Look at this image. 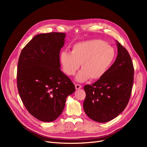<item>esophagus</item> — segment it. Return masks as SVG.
I'll return each instance as SVG.
<instances>
[{"label":"esophagus","mask_w":147,"mask_h":147,"mask_svg":"<svg viewBox=\"0 0 147 147\" xmlns=\"http://www.w3.org/2000/svg\"><path fill=\"white\" fill-rule=\"evenodd\" d=\"M75 87H76V89H79L82 88V86L80 85V84H75Z\"/></svg>","instance_id":"esophagus-1"}]
</instances>
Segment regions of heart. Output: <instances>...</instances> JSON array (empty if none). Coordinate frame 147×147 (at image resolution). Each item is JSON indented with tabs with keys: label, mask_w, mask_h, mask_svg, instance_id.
<instances>
[{
	"label": "heart",
	"mask_w": 147,
	"mask_h": 147,
	"mask_svg": "<svg viewBox=\"0 0 147 147\" xmlns=\"http://www.w3.org/2000/svg\"><path fill=\"white\" fill-rule=\"evenodd\" d=\"M115 52L107 43L100 40H91L73 45L71 52L63 51L60 56L64 72L74 75L81 64L82 68L76 76V80L82 82L101 78L111 65Z\"/></svg>",
	"instance_id": "b5f03b06"
}]
</instances>
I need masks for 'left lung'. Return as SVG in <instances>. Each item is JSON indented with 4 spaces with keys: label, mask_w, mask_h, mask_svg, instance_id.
Wrapping results in <instances>:
<instances>
[{
    "label": "left lung",
    "mask_w": 147,
    "mask_h": 147,
    "mask_svg": "<svg viewBox=\"0 0 147 147\" xmlns=\"http://www.w3.org/2000/svg\"><path fill=\"white\" fill-rule=\"evenodd\" d=\"M116 42L118 53L113 64L93 84L84 86V111L90 119L99 123L113 120L125 109L133 87L132 59L126 48Z\"/></svg>",
    "instance_id": "1"
}]
</instances>
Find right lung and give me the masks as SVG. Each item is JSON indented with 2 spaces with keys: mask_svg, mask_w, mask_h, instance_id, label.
<instances>
[{
  "mask_svg": "<svg viewBox=\"0 0 147 147\" xmlns=\"http://www.w3.org/2000/svg\"><path fill=\"white\" fill-rule=\"evenodd\" d=\"M64 33L35 36L22 49L17 66L18 93L27 111L45 122L56 120L74 84L61 71L59 53Z\"/></svg>",
  "mask_w": 147,
  "mask_h": 147,
  "instance_id": "right-lung-1",
  "label": "right lung"
}]
</instances>
